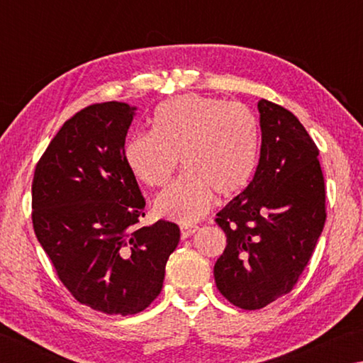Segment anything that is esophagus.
Returning <instances> with one entry per match:
<instances>
[{
    "label": "esophagus",
    "mask_w": 363,
    "mask_h": 363,
    "mask_svg": "<svg viewBox=\"0 0 363 363\" xmlns=\"http://www.w3.org/2000/svg\"><path fill=\"white\" fill-rule=\"evenodd\" d=\"M196 230H199V225H195V224H182L181 225V237L182 238H189Z\"/></svg>",
    "instance_id": "esophagus-1"
}]
</instances>
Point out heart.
Listing matches in <instances>:
<instances>
[{"mask_svg":"<svg viewBox=\"0 0 363 363\" xmlns=\"http://www.w3.org/2000/svg\"><path fill=\"white\" fill-rule=\"evenodd\" d=\"M259 145V123L250 108L184 94L157 108L153 131L126 140L125 162L145 186L163 187L181 158L186 174L158 195L155 210L164 218L192 223L208 210L213 195L225 200L248 187Z\"/></svg>","mask_w":363,"mask_h":363,"instance_id":"b5f03b06","label":"heart"}]
</instances>
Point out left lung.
<instances>
[{"mask_svg":"<svg viewBox=\"0 0 363 363\" xmlns=\"http://www.w3.org/2000/svg\"><path fill=\"white\" fill-rule=\"evenodd\" d=\"M253 181L218 213L227 245L214 264L220 294L256 311L288 294L323 230L325 181L318 149L290 110L266 99Z\"/></svg>","mask_w":363,"mask_h":363,"instance_id":"left-lung-1","label":"left lung"}]
</instances>
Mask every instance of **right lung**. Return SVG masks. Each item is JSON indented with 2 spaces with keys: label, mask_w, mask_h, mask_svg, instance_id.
Listing matches in <instances>:
<instances>
[{
  "label": "right lung",
  "mask_w": 363,
  "mask_h": 363,
  "mask_svg": "<svg viewBox=\"0 0 363 363\" xmlns=\"http://www.w3.org/2000/svg\"><path fill=\"white\" fill-rule=\"evenodd\" d=\"M134 108L93 104L67 120L32 182L35 235L79 304L110 315L149 307L179 243V225H140L145 200L125 162Z\"/></svg>",
  "instance_id": "right-lung-1"
}]
</instances>
